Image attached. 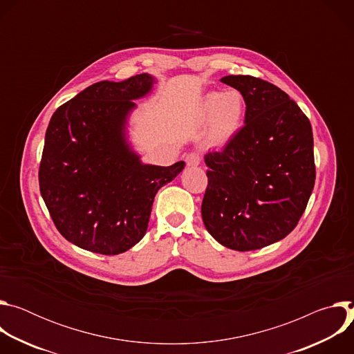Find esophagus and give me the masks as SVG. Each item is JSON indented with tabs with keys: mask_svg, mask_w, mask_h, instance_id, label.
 <instances>
[{
	"mask_svg": "<svg viewBox=\"0 0 354 354\" xmlns=\"http://www.w3.org/2000/svg\"><path fill=\"white\" fill-rule=\"evenodd\" d=\"M186 164L189 167H197L200 162H201V156L198 153H196V151H193V153H189L186 157Z\"/></svg>",
	"mask_w": 354,
	"mask_h": 354,
	"instance_id": "esophagus-1",
	"label": "esophagus"
}]
</instances>
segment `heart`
Instances as JSON below:
<instances>
[{"label":"heart","instance_id":"heart-1","mask_svg":"<svg viewBox=\"0 0 354 354\" xmlns=\"http://www.w3.org/2000/svg\"><path fill=\"white\" fill-rule=\"evenodd\" d=\"M245 99L236 89L213 91L201 99L200 113L209 118L210 137L216 142H225L239 130L245 118Z\"/></svg>","mask_w":354,"mask_h":354}]
</instances>
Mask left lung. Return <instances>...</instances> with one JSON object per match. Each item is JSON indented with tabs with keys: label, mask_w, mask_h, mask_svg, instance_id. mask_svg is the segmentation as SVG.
Segmentation results:
<instances>
[{
	"label": "left lung",
	"mask_w": 354,
	"mask_h": 354,
	"mask_svg": "<svg viewBox=\"0 0 354 354\" xmlns=\"http://www.w3.org/2000/svg\"><path fill=\"white\" fill-rule=\"evenodd\" d=\"M221 81L245 99V124L221 151H210L201 217L221 245L255 250L287 236L315 183L308 118L276 85L252 75Z\"/></svg>",
	"instance_id": "8db88e82"
}]
</instances>
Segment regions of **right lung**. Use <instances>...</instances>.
I'll use <instances>...</instances> for the list:
<instances>
[{
	"instance_id": "1",
	"label": "right lung",
	"mask_w": 354,
	"mask_h": 354,
	"mask_svg": "<svg viewBox=\"0 0 354 354\" xmlns=\"http://www.w3.org/2000/svg\"><path fill=\"white\" fill-rule=\"evenodd\" d=\"M154 78L100 81L62 105L50 119L39 167V187L59 232L100 255L134 246L148 227L157 192L185 168L142 165L124 141L133 99Z\"/></svg>"
}]
</instances>
